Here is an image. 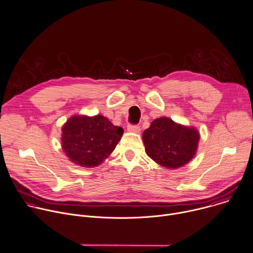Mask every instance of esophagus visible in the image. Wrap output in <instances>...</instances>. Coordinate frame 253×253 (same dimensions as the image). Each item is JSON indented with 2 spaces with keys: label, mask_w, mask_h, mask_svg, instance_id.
<instances>
[{
  "label": "esophagus",
  "mask_w": 253,
  "mask_h": 253,
  "mask_svg": "<svg viewBox=\"0 0 253 253\" xmlns=\"http://www.w3.org/2000/svg\"><path fill=\"white\" fill-rule=\"evenodd\" d=\"M127 130L129 132H133V133H139L140 132V126L139 125H136V124H129L127 126Z\"/></svg>",
  "instance_id": "esophagus-1"
}]
</instances>
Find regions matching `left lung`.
<instances>
[{
  "label": "left lung",
  "mask_w": 253,
  "mask_h": 253,
  "mask_svg": "<svg viewBox=\"0 0 253 253\" xmlns=\"http://www.w3.org/2000/svg\"><path fill=\"white\" fill-rule=\"evenodd\" d=\"M199 134L194 128L176 124L161 117L154 120L143 132V142L147 155L167 168H179L195 155Z\"/></svg>",
  "instance_id": "obj_1"
}]
</instances>
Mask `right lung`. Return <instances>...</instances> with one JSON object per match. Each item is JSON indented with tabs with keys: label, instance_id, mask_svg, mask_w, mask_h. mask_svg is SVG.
Returning <instances> with one entry per match:
<instances>
[{
	"label": "right lung",
	"instance_id": "right-lung-1",
	"mask_svg": "<svg viewBox=\"0 0 253 253\" xmlns=\"http://www.w3.org/2000/svg\"><path fill=\"white\" fill-rule=\"evenodd\" d=\"M62 146L74 163L93 167L99 165L115 149L123 128L114 126L106 117L74 116L62 128Z\"/></svg>",
	"mask_w": 253,
	"mask_h": 253
}]
</instances>
